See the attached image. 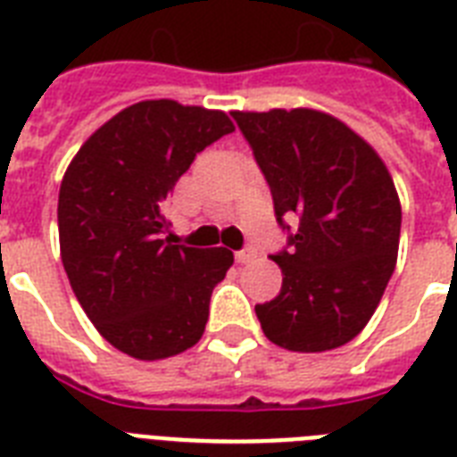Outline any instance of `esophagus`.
Returning a JSON list of instances; mask_svg holds the SVG:
<instances>
[{"label":"esophagus","instance_id":"34e87169","mask_svg":"<svg viewBox=\"0 0 457 457\" xmlns=\"http://www.w3.org/2000/svg\"><path fill=\"white\" fill-rule=\"evenodd\" d=\"M256 256H258V251L251 249V246H244L242 251H237L235 253L237 263H251V261H253Z\"/></svg>","mask_w":457,"mask_h":457}]
</instances>
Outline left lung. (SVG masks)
<instances>
[{"label":"left lung","mask_w":457,"mask_h":457,"mask_svg":"<svg viewBox=\"0 0 457 457\" xmlns=\"http://www.w3.org/2000/svg\"><path fill=\"white\" fill-rule=\"evenodd\" d=\"M270 185L278 222L296 218L270 256L282 289L256 305L265 337L299 353L361 334L396 268L401 201L386 165L339 118L315 109L232 111Z\"/></svg>","instance_id":"1"}]
</instances>
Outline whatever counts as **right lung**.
<instances>
[{"mask_svg": "<svg viewBox=\"0 0 457 457\" xmlns=\"http://www.w3.org/2000/svg\"><path fill=\"white\" fill-rule=\"evenodd\" d=\"M235 125L222 111L172 99L132 104L106 120L68 165L59 244L68 282L96 332L137 361L192 348L228 249L172 244L163 204L196 154Z\"/></svg>", "mask_w": 457, "mask_h": 457, "instance_id": "right-lung-1", "label": "right lung"}]
</instances>
